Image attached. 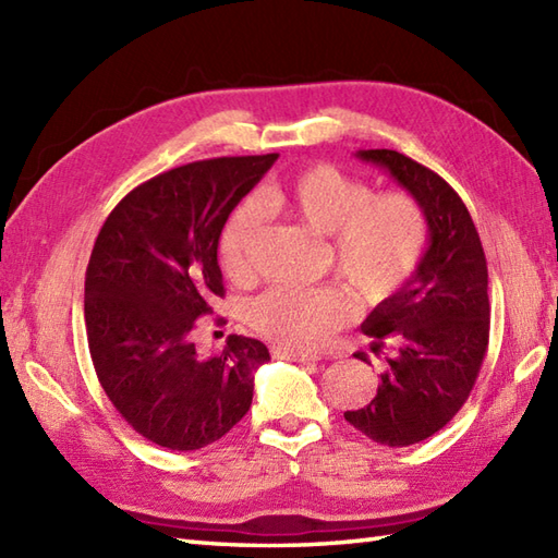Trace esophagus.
<instances>
[{"mask_svg": "<svg viewBox=\"0 0 558 558\" xmlns=\"http://www.w3.org/2000/svg\"><path fill=\"white\" fill-rule=\"evenodd\" d=\"M272 354L280 360H288V362H300V364H316L318 357L316 354H306V352H298V350H290V348H272Z\"/></svg>", "mask_w": 558, "mask_h": 558, "instance_id": "34e87169", "label": "esophagus"}]
</instances>
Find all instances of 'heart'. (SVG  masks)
I'll use <instances>...</instances> for the list:
<instances>
[{"instance_id":"heart-1","label":"heart","mask_w":558,"mask_h":558,"mask_svg":"<svg viewBox=\"0 0 558 558\" xmlns=\"http://www.w3.org/2000/svg\"><path fill=\"white\" fill-rule=\"evenodd\" d=\"M260 204L286 210L306 230L328 236L330 266L360 300L376 304L396 294L417 270L426 246V216L405 192L374 194L372 184L333 165H312L268 186ZM258 201L236 204L218 236V258L230 278L252 272V248L264 222ZM352 316L333 288L276 286L248 304V322L290 350H312Z\"/></svg>"}]
</instances>
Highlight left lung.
I'll return each mask as SVG.
<instances>
[{"instance_id":"obj_1","label":"left lung","mask_w":558,"mask_h":558,"mask_svg":"<svg viewBox=\"0 0 558 558\" xmlns=\"http://www.w3.org/2000/svg\"><path fill=\"white\" fill-rule=\"evenodd\" d=\"M422 206L429 246L417 270L366 316L362 333L386 369L374 400L345 412L372 441L420 444L465 405L489 345L487 258L470 210L444 177L398 150H360ZM366 362V354L357 352Z\"/></svg>"}]
</instances>
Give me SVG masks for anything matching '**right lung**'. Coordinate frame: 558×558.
Masks as SVG:
<instances>
[{
	"instance_id": "obj_1",
	"label": "right lung",
	"mask_w": 558,
	"mask_h": 558,
	"mask_svg": "<svg viewBox=\"0 0 558 558\" xmlns=\"http://www.w3.org/2000/svg\"><path fill=\"white\" fill-rule=\"evenodd\" d=\"M278 153L182 165L138 184L105 220L86 270V333L98 381L134 429L170 450L218 441L252 408L260 340L196 352V318L222 298L218 236Z\"/></svg>"
}]
</instances>
